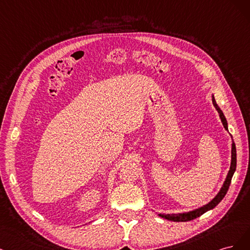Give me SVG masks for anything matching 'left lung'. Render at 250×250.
<instances>
[{"label":"left lung","instance_id":"1","mask_svg":"<svg viewBox=\"0 0 250 250\" xmlns=\"http://www.w3.org/2000/svg\"><path fill=\"white\" fill-rule=\"evenodd\" d=\"M212 102L214 107L216 108V110L218 111L220 119H221V123L224 126V128L227 131H229V127H228V122H227V118H225L223 112L221 111V109L219 108L218 104H217L214 95H212ZM236 167H237V150H236V144L235 142L232 141L231 143V161H230V167H229V173L227 175V179H225L221 189L219 190V192L217 193V195L210 201V203H208L207 205L200 207L198 208H195V210H192L189 212H184V213H178V214H159L160 217H162L164 219H167L169 221H175V222H185V221H190L197 218L200 215L205 214L206 212L212 210L217 205H218L220 201L223 199V197L227 194V192L229 190V187L230 185L231 182V178L233 173L236 171Z\"/></svg>","mask_w":250,"mask_h":250}]
</instances>
